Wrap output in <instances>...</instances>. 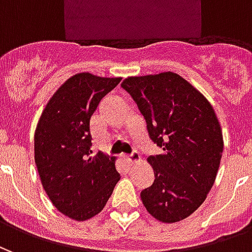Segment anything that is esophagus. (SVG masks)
<instances>
[{"instance_id": "obj_1", "label": "esophagus", "mask_w": 252, "mask_h": 252, "mask_svg": "<svg viewBox=\"0 0 252 252\" xmlns=\"http://www.w3.org/2000/svg\"><path fill=\"white\" fill-rule=\"evenodd\" d=\"M126 159L128 162H131V163H136V162H140V154L137 153V151H133L131 155L126 157Z\"/></svg>"}]
</instances>
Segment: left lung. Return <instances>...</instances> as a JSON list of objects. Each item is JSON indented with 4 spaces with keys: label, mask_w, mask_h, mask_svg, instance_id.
Here are the masks:
<instances>
[{
    "label": "left lung",
    "mask_w": 252,
    "mask_h": 252,
    "mask_svg": "<svg viewBox=\"0 0 252 252\" xmlns=\"http://www.w3.org/2000/svg\"><path fill=\"white\" fill-rule=\"evenodd\" d=\"M121 88L135 101L148 136L163 150L147 159L155 181L140 197L162 222L190 216L205 201L222 155V133L208 99L175 72L129 77Z\"/></svg>",
    "instance_id": "8db88e82"
}]
</instances>
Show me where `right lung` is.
I'll use <instances>...</instances> for the list:
<instances>
[{"instance_id": "1", "label": "right lung", "mask_w": 252, "mask_h": 252, "mask_svg": "<svg viewBox=\"0 0 252 252\" xmlns=\"http://www.w3.org/2000/svg\"><path fill=\"white\" fill-rule=\"evenodd\" d=\"M121 78L81 72L67 79L41 113L35 162L41 185L58 211L83 221L104 209L120 180L115 158L92 155L90 119Z\"/></svg>"}]
</instances>
